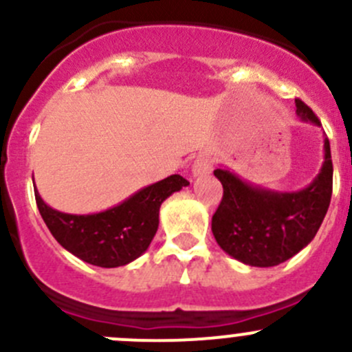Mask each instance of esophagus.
Returning a JSON list of instances; mask_svg holds the SVG:
<instances>
[{"instance_id":"esophagus-1","label":"esophagus","mask_w":352,"mask_h":352,"mask_svg":"<svg viewBox=\"0 0 352 352\" xmlns=\"http://www.w3.org/2000/svg\"><path fill=\"white\" fill-rule=\"evenodd\" d=\"M212 170V165H211V158H209L208 155H199L196 160H194L192 166H190V173H192V177H204V175H209Z\"/></svg>"}]
</instances>
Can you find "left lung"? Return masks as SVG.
<instances>
[{"instance_id": "obj_1", "label": "left lung", "mask_w": 352, "mask_h": 352, "mask_svg": "<svg viewBox=\"0 0 352 352\" xmlns=\"http://www.w3.org/2000/svg\"><path fill=\"white\" fill-rule=\"evenodd\" d=\"M296 116L320 127V120L301 100ZM332 158L324 140L320 172L300 190H274L242 179L228 166L214 170L223 199L211 230L219 247L252 267H274L296 255L317 235L332 197Z\"/></svg>"}]
</instances>
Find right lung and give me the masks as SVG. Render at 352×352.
<instances>
[{"label":"right lung","mask_w":352,"mask_h":352,"mask_svg":"<svg viewBox=\"0 0 352 352\" xmlns=\"http://www.w3.org/2000/svg\"><path fill=\"white\" fill-rule=\"evenodd\" d=\"M189 186L184 177L170 175L143 187L117 206L91 214H69L45 204L35 189L42 219L58 243L83 262L98 267H119L136 261L153 240L160 206Z\"/></svg>","instance_id":"right-lung-1"}]
</instances>
